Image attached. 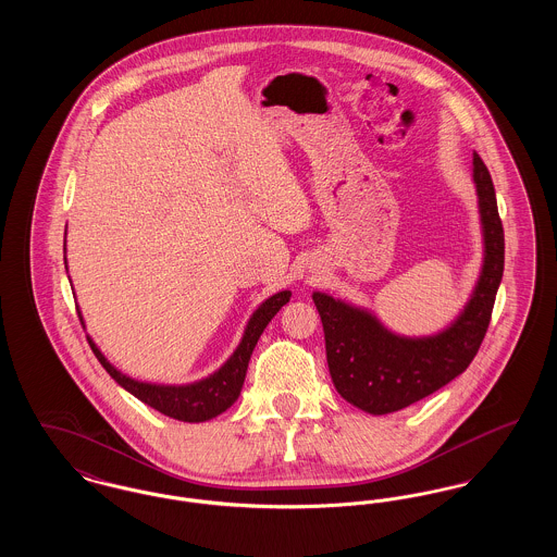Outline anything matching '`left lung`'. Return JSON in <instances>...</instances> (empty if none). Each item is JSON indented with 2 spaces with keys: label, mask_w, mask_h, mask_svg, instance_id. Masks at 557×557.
Returning a JSON list of instances; mask_svg holds the SVG:
<instances>
[{
  "label": "left lung",
  "mask_w": 557,
  "mask_h": 557,
  "mask_svg": "<svg viewBox=\"0 0 557 557\" xmlns=\"http://www.w3.org/2000/svg\"><path fill=\"white\" fill-rule=\"evenodd\" d=\"M472 182L482 265L468 302L447 327L428 336H400L370 309L313 292L332 382L341 397L366 413L386 416L422 400L468 370L476 357L504 277L505 242L493 180L476 152Z\"/></svg>",
  "instance_id": "8db88e82"
}]
</instances>
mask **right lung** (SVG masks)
I'll return each instance as SVG.
<instances>
[{
    "mask_svg": "<svg viewBox=\"0 0 557 557\" xmlns=\"http://www.w3.org/2000/svg\"><path fill=\"white\" fill-rule=\"evenodd\" d=\"M64 265L69 271L66 257H64ZM290 290H282L263 300L248 319L242 341L236 346V350L230 355V359L219 370L209 373L207 377L189 382V384H157V382L135 380L132 375L116 370L104 357L100 346L94 343L91 336H87V341H89L94 355L102 363V368L110 373V377L119 386H123L127 393H132L133 397L150 405L152 409H157L166 418L189 422V424H200V422H209L212 418L221 416L238 400L250 355L259 343L267 323L277 315V311L290 300ZM79 318L85 327V319L81 315V311Z\"/></svg>",
    "mask_w": 557,
    "mask_h": 557,
    "instance_id": "1",
    "label": "right lung"
}]
</instances>
